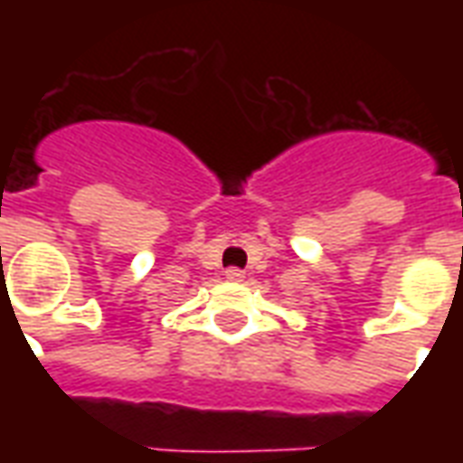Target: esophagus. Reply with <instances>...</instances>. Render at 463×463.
I'll use <instances>...</instances> for the list:
<instances>
[{
    "label": "esophagus",
    "instance_id": "obj_1",
    "mask_svg": "<svg viewBox=\"0 0 463 463\" xmlns=\"http://www.w3.org/2000/svg\"><path fill=\"white\" fill-rule=\"evenodd\" d=\"M225 275H228V280H242V270H238V268H231V270H225Z\"/></svg>",
    "mask_w": 463,
    "mask_h": 463
}]
</instances>
